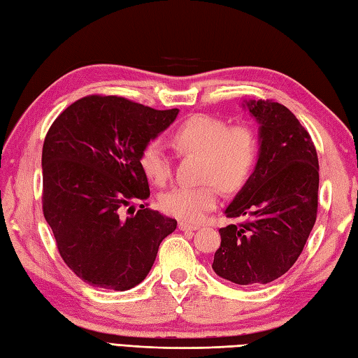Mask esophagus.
Segmentation results:
<instances>
[{"instance_id":"1","label":"esophagus","mask_w":358,"mask_h":358,"mask_svg":"<svg viewBox=\"0 0 358 358\" xmlns=\"http://www.w3.org/2000/svg\"><path fill=\"white\" fill-rule=\"evenodd\" d=\"M178 227H180V231H189V232H194V231L199 229V226H196V224H189L186 222H180Z\"/></svg>"}]
</instances>
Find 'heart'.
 <instances>
[{"mask_svg": "<svg viewBox=\"0 0 358 358\" xmlns=\"http://www.w3.org/2000/svg\"><path fill=\"white\" fill-rule=\"evenodd\" d=\"M180 152L203 155L199 186H175L159 195V206L172 217L199 222L218 203V186L237 191L246 183L257 162V138L246 126L229 127L224 120L212 115L189 117L172 135ZM140 167L148 180L162 186L171 177L172 166L166 149L157 141L143 148Z\"/></svg>", "mask_w": 358, "mask_h": 358, "instance_id": "heart-1", "label": "heart"}]
</instances>
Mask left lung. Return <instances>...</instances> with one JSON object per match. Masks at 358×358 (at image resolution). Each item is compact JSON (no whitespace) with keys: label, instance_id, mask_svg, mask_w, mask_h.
<instances>
[{"label":"left lung","instance_id":"left-lung-1","mask_svg":"<svg viewBox=\"0 0 358 358\" xmlns=\"http://www.w3.org/2000/svg\"><path fill=\"white\" fill-rule=\"evenodd\" d=\"M241 108L258 124L254 172L226 217H248L220 229L212 269L235 285H266L300 257L317 218L318 158L309 134L283 104L245 100Z\"/></svg>","mask_w":358,"mask_h":358}]
</instances>
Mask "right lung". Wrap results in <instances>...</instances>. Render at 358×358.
Masks as SVG:
<instances>
[{
	"label": "right lung",
	"instance_id": "obj_1",
	"mask_svg": "<svg viewBox=\"0 0 358 358\" xmlns=\"http://www.w3.org/2000/svg\"><path fill=\"white\" fill-rule=\"evenodd\" d=\"M178 109L155 110L121 96H85L59 113L43 146V212L64 263L86 283L127 291L146 278L177 220L148 200L143 148ZM129 207L131 216L122 209Z\"/></svg>",
	"mask_w": 358,
	"mask_h": 358
}]
</instances>
